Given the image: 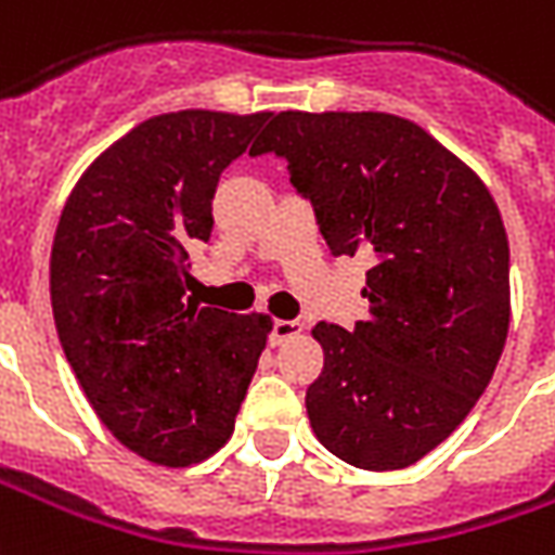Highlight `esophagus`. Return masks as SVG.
<instances>
[{"label":"esophagus","instance_id":"esophagus-1","mask_svg":"<svg viewBox=\"0 0 555 555\" xmlns=\"http://www.w3.org/2000/svg\"><path fill=\"white\" fill-rule=\"evenodd\" d=\"M304 331V324L300 321H273V327H270V343L282 345L294 339V336H300Z\"/></svg>","mask_w":555,"mask_h":555}]
</instances>
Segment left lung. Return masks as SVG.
Masks as SVG:
<instances>
[{
    "label": "left lung",
    "mask_w": 555,
    "mask_h": 555,
    "mask_svg": "<svg viewBox=\"0 0 555 555\" xmlns=\"http://www.w3.org/2000/svg\"><path fill=\"white\" fill-rule=\"evenodd\" d=\"M251 156L288 162L333 255H370V321H321L324 370L306 390L318 441L366 472L417 463L466 421L511 324V258L475 170L393 114L270 119Z\"/></svg>",
    "instance_id": "left-lung-1"
}]
</instances>
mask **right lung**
Segmentation results:
<instances>
[{
    "label": "right lung",
    "instance_id": "add662e5",
    "mask_svg": "<svg viewBox=\"0 0 555 555\" xmlns=\"http://www.w3.org/2000/svg\"><path fill=\"white\" fill-rule=\"evenodd\" d=\"M267 119L153 116L89 165L56 224L50 304L65 360L99 421L156 466H192L231 439L267 345V315L185 297L219 177Z\"/></svg>",
    "mask_w": 555,
    "mask_h": 555
}]
</instances>
